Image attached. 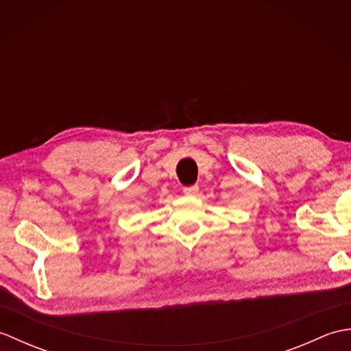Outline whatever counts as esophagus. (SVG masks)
<instances>
[{
    "label": "esophagus",
    "mask_w": 351,
    "mask_h": 351,
    "mask_svg": "<svg viewBox=\"0 0 351 351\" xmlns=\"http://www.w3.org/2000/svg\"><path fill=\"white\" fill-rule=\"evenodd\" d=\"M182 191H184L185 196H196L197 191H199V187H197V185H189V187H184Z\"/></svg>",
    "instance_id": "34e87169"
}]
</instances>
